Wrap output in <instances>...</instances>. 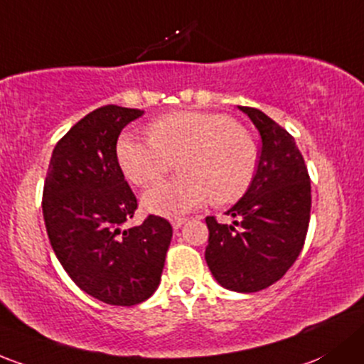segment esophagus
Returning <instances> with one entry per match:
<instances>
[{
  "label": "esophagus",
  "instance_id": "1",
  "mask_svg": "<svg viewBox=\"0 0 364 364\" xmlns=\"http://www.w3.org/2000/svg\"><path fill=\"white\" fill-rule=\"evenodd\" d=\"M185 218H174V220L171 221L172 223V228H174V230H178L179 227H183V225H185Z\"/></svg>",
  "mask_w": 364,
  "mask_h": 364
}]
</instances>
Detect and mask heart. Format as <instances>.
I'll return each instance as SVG.
<instances>
[{"mask_svg":"<svg viewBox=\"0 0 364 364\" xmlns=\"http://www.w3.org/2000/svg\"><path fill=\"white\" fill-rule=\"evenodd\" d=\"M150 139L124 136L117 155L122 171L137 186H148L174 167L181 172L156 183L143 197L153 213H188L211 195L214 204H232L250 190L258 153L251 134L233 118L211 112L164 114L148 127Z\"/></svg>","mask_w":364,"mask_h":364,"instance_id":"b5f03b06","label":"heart"}]
</instances>
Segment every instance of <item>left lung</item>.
<instances>
[{"label":"left lung","instance_id":"8db88e82","mask_svg":"<svg viewBox=\"0 0 364 364\" xmlns=\"http://www.w3.org/2000/svg\"><path fill=\"white\" fill-rule=\"evenodd\" d=\"M262 136L250 190L227 214L232 225L205 218V262L223 288L255 293L277 282L296 262L311 220V178L293 136L270 117L239 106Z\"/></svg>","mask_w":364,"mask_h":364}]
</instances>
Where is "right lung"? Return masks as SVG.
Here are the masks:
<instances>
[{
	"label": "right lung",
	"mask_w": 364,
	"mask_h": 364,
	"mask_svg": "<svg viewBox=\"0 0 364 364\" xmlns=\"http://www.w3.org/2000/svg\"><path fill=\"white\" fill-rule=\"evenodd\" d=\"M143 113L108 105L73 125L53 148L41 200L52 250L73 282L122 307L155 293L172 237L169 221L155 214L125 227L137 198L118 164L117 141Z\"/></svg>",
	"instance_id": "obj_1"
}]
</instances>
